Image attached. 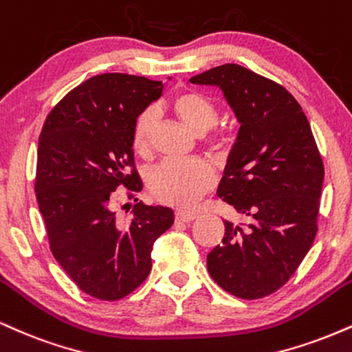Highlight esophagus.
<instances>
[{
	"label": "esophagus",
	"instance_id": "obj_1",
	"mask_svg": "<svg viewBox=\"0 0 352 352\" xmlns=\"http://www.w3.org/2000/svg\"><path fill=\"white\" fill-rule=\"evenodd\" d=\"M175 219H176V222H186V224H188V222H192L194 219H196V214L194 212H176Z\"/></svg>",
	"mask_w": 352,
	"mask_h": 352
}]
</instances>
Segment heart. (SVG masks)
Listing matches in <instances>:
<instances>
[{
	"instance_id": "b5f03b06",
	"label": "heart",
	"mask_w": 352,
	"mask_h": 352,
	"mask_svg": "<svg viewBox=\"0 0 352 352\" xmlns=\"http://www.w3.org/2000/svg\"><path fill=\"white\" fill-rule=\"evenodd\" d=\"M164 111L176 117L194 135H206L217 120L216 103L206 94L194 89L176 92L163 103ZM155 117L151 111H143L131 128V148L140 158H148L151 153ZM226 140H214L212 151L221 153ZM214 186V173L208 164L194 163H164L150 175L148 188L151 196L161 204L176 209H188L196 204Z\"/></svg>"
}]
</instances>
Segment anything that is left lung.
<instances>
[{
	"label": "left lung",
	"mask_w": 352,
	"mask_h": 352,
	"mask_svg": "<svg viewBox=\"0 0 352 352\" xmlns=\"http://www.w3.org/2000/svg\"><path fill=\"white\" fill-rule=\"evenodd\" d=\"M191 82L219 87L241 125L217 192L247 224L224 221L208 270L230 295L263 298L290 280L315 242L323 160L307 115L285 87L237 64Z\"/></svg>",
	"instance_id": "left-lung-1"
}]
</instances>
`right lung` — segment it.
Segmentation results:
<instances>
[{"label": "right lung", "mask_w": 352, "mask_h": 352, "mask_svg": "<svg viewBox=\"0 0 352 352\" xmlns=\"http://www.w3.org/2000/svg\"><path fill=\"white\" fill-rule=\"evenodd\" d=\"M161 92L158 80L100 74L70 90L41 131L34 189L49 247L94 298L120 300L138 288L151 270L153 243L175 222L169 208L138 199L128 222L113 210L120 186L130 199L142 191L131 128Z\"/></svg>", "instance_id": "1"}]
</instances>
